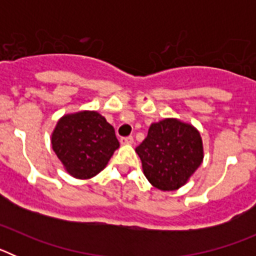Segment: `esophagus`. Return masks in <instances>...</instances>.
<instances>
[{"mask_svg": "<svg viewBox=\"0 0 256 256\" xmlns=\"http://www.w3.org/2000/svg\"><path fill=\"white\" fill-rule=\"evenodd\" d=\"M122 144H133V137L130 136V137H122L120 138Z\"/></svg>", "mask_w": 256, "mask_h": 256, "instance_id": "34e87169", "label": "esophagus"}]
</instances>
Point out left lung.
<instances>
[{"label":"left lung","mask_w":256,"mask_h":256,"mask_svg":"<svg viewBox=\"0 0 256 256\" xmlns=\"http://www.w3.org/2000/svg\"><path fill=\"white\" fill-rule=\"evenodd\" d=\"M136 152L148 182L162 191L184 186L204 159L198 130L174 118L151 124L148 137L137 146Z\"/></svg>","instance_id":"obj_1"}]
</instances>
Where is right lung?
<instances>
[{
	"mask_svg": "<svg viewBox=\"0 0 256 256\" xmlns=\"http://www.w3.org/2000/svg\"><path fill=\"white\" fill-rule=\"evenodd\" d=\"M51 144L70 176L90 180L105 168L119 141L114 126L100 112L84 110L58 119Z\"/></svg>",
	"mask_w": 256,
	"mask_h": 256,
	"instance_id": "right-lung-1",
	"label": "right lung"
}]
</instances>
